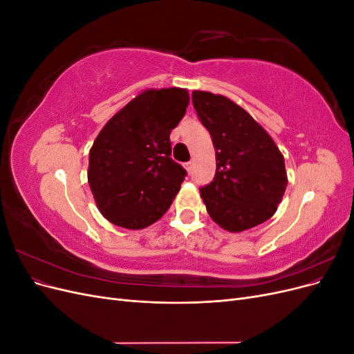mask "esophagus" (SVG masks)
Wrapping results in <instances>:
<instances>
[{"mask_svg":"<svg viewBox=\"0 0 354 354\" xmlns=\"http://www.w3.org/2000/svg\"><path fill=\"white\" fill-rule=\"evenodd\" d=\"M185 168L187 169V173H190L192 168H194V162H192V160H189V162H186V164H185Z\"/></svg>","mask_w":354,"mask_h":354,"instance_id":"34e87169","label":"esophagus"}]
</instances>
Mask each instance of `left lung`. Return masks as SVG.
Instances as JSON below:
<instances>
[{
  "mask_svg": "<svg viewBox=\"0 0 354 354\" xmlns=\"http://www.w3.org/2000/svg\"><path fill=\"white\" fill-rule=\"evenodd\" d=\"M216 149V176L201 187L209 217L227 232L269 220L285 194V160L273 138L239 104L221 94L192 93Z\"/></svg>",
  "mask_w": 354,
  "mask_h": 354,
  "instance_id": "obj_1",
  "label": "left lung"
}]
</instances>
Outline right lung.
I'll return each instance as SVG.
<instances>
[{
	"mask_svg": "<svg viewBox=\"0 0 354 354\" xmlns=\"http://www.w3.org/2000/svg\"><path fill=\"white\" fill-rule=\"evenodd\" d=\"M185 88L146 90L116 112L90 149L88 185L104 218L145 229L173 203L187 176L171 159L169 133L186 113Z\"/></svg>",
	"mask_w": 354,
	"mask_h": 354,
	"instance_id": "add662e5",
	"label": "right lung"
}]
</instances>
